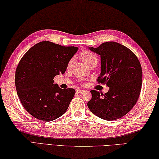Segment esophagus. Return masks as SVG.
I'll return each instance as SVG.
<instances>
[{
    "instance_id": "esophagus-1",
    "label": "esophagus",
    "mask_w": 159,
    "mask_h": 159,
    "mask_svg": "<svg viewBox=\"0 0 159 159\" xmlns=\"http://www.w3.org/2000/svg\"><path fill=\"white\" fill-rule=\"evenodd\" d=\"M84 90H82V89H77L76 90V92L77 93H83V92H84Z\"/></svg>"
}]
</instances>
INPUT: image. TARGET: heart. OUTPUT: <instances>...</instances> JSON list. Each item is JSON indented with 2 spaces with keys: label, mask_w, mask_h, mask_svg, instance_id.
<instances>
[{
  "label": "heart",
  "mask_w": 159,
  "mask_h": 159,
  "mask_svg": "<svg viewBox=\"0 0 159 159\" xmlns=\"http://www.w3.org/2000/svg\"><path fill=\"white\" fill-rule=\"evenodd\" d=\"M82 59L84 61V62L88 65V64L91 63L93 61H97V57L96 56L93 54V53L88 51H84L81 53L80 54ZM72 65V61H70L68 63V68H70Z\"/></svg>",
  "instance_id": "b5f03b06"
}]
</instances>
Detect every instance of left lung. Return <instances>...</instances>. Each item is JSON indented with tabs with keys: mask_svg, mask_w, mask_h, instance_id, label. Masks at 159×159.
<instances>
[{
	"mask_svg": "<svg viewBox=\"0 0 159 159\" xmlns=\"http://www.w3.org/2000/svg\"><path fill=\"white\" fill-rule=\"evenodd\" d=\"M89 49L101 57V72L98 82L110 87L105 94L91 91L87 106L104 120L120 119L135 105L140 96L143 71L140 61L131 50L116 42H106Z\"/></svg>",
	"mask_w": 159,
	"mask_h": 159,
	"instance_id": "8db88e82",
	"label": "left lung"
}]
</instances>
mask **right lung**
<instances>
[{
  "instance_id": "add662e5",
  "label": "right lung",
  "mask_w": 159,
  "mask_h": 159,
  "mask_svg": "<svg viewBox=\"0 0 159 159\" xmlns=\"http://www.w3.org/2000/svg\"><path fill=\"white\" fill-rule=\"evenodd\" d=\"M78 47H63L49 41L38 43L21 58L16 70L15 86L22 105L42 121H51L68 110L74 89H62L54 78L64 74Z\"/></svg>"
}]
</instances>
